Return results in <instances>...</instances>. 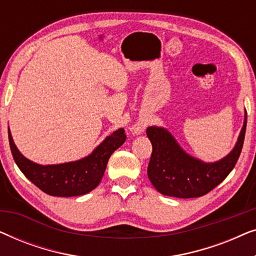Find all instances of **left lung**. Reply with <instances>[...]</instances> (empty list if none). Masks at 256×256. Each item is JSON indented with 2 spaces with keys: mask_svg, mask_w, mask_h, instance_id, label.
<instances>
[{
  "mask_svg": "<svg viewBox=\"0 0 256 256\" xmlns=\"http://www.w3.org/2000/svg\"><path fill=\"white\" fill-rule=\"evenodd\" d=\"M246 124L247 113L236 146L214 163H205L188 155L166 129L155 126L146 128L152 144L148 177L154 188L164 196L176 198H197L208 194L236 166L242 150Z\"/></svg>",
  "mask_w": 256,
  "mask_h": 256,
  "instance_id": "left-lung-1",
  "label": "left lung"
}]
</instances>
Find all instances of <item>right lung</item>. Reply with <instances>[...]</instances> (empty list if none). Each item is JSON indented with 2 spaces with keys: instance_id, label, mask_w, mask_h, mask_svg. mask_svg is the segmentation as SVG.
I'll list each match as a JSON object with an SVG mask.
<instances>
[{
  "instance_id": "add662e5",
  "label": "right lung",
  "mask_w": 256,
  "mask_h": 256,
  "mask_svg": "<svg viewBox=\"0 0 256 256\" xmlns=\"http://www.w3.org/2000/svg\"><path fill=\"white\" fill-rule=\"evenodd\" d=\"M8 136L12 157L24 176L45 194L56 197H76L94 190L104 176L110 155L126 141L124 129L120 128L104 138L85 158L54 166H40L20 152L9 129Z\"/></svg>"
}]
</instances>
